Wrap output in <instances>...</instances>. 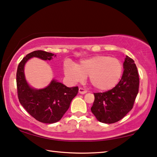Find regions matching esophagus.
<instances>
[{
    "mask_svg": "<svg viewBox=\"0 0 157 157\" xmlns=\"http://www.w3.org/2000/svg\"><path fill=\"white\" fill-rule=\"evenodd\" d=\"M78 92L80 94H86V92H87V91L86 90H84L83 88H80L78 89Z\"/></svg>",
    "mask_w": 157,
    "mask_h": 157,
    "instance_id": "obj_1",
    "label": "esophagus"
}]
</instances>
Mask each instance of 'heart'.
Here are the masks:
<instances>
[{
    "mask_svg": "<svg viewBox=\"0 0 157 157\" xmlns=\"http://www.w3.org/2000/svg\"><path fill=\"white\" fill-rule=\"evenodd\" d=\"M64 72L71 83L83 81L89 76L90 83L96 90H109L116 86L123 72L122 64L115 58L96 56L82 60L78 65L65 63Z\"/></svg>",
    "mask_w": 157,
    "mask_h": 157,
    "instance_id": "1",
    "label": "heart"
}]
</instances>
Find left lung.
Segmentation results:
<instances>
[{
    "instance_id": "left-lung-1",
    "label": "left lung",
    "mask_w": 157,
    "mask_h": 157,
    "mask_svg": "<svg viewBox=\"0 0 157 157\" xmlns=\"http://www.w3.org/2000/svg\"><path fill=\"white\" fill-rule=\"evenodd\" d=\"M121 80L109 91L94 93L91 111L97 120L113 124L122 119L132 109L138 93L139 76L133 59L126 56Z\"/></svg>"
}]
</instances>
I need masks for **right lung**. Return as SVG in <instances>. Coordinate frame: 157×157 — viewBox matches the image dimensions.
<instances>
[{"label": "right lung", "mask_w": 157, "mask_h": 157, "mask_svg": "<svg viewBox=\"0 0 157 157\" xmlns=\"http://www.w3.org/2000/svg\"><path fill=\"white\" fill-rule=\"evenodd\" d=\"M51 53L41 50L28 53L18 65L17 86L18 98L20 104L31 116L39 122L52 124L58 122L70 106L71 101L78 92V87L68 88L53 79L47 87L35 89L27 83L24 74V66L31 58L44 60H51Z\"/></svg>", "instance_id": "1"}]
</instances>
